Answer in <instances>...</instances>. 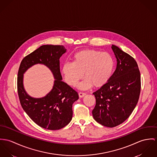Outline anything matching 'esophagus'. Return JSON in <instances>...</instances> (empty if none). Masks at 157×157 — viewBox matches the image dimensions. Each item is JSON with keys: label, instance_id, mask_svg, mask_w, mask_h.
Instances as JSON below:
<instances>
[{"label": "esophagus", "instance_id": "obj_1", "mask_svg": "<svg viewBox=\"0 0 157 157\" xmlns=\"http://www.w3.org/2000/svg\"><path fill=\"white\" fill-rule=\"evenodd\" d=\"M78 94H79V96L80 97V98H83L84 96H86V93H82V92H79V93H78Z\"/></svg>", "mask_w": 157, "mask_h": 157}]
</instances>
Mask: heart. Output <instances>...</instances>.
<instances>
[{
    "label": "heart",
    "mask_w": 157,
    "mask_h": 157,
    "mask_svg": "<svg viewBox=\"0 0 157 157\" xmlns=\"http://www.w3.org/2000/svg\"><path fill=\"white\" fill-rule=\"evenodd\" d=\"M116 67V61L109 53L96 49H86L76 53L73 62H66L62 66V74L71 87H76L84 76L86 78L78 86L82 90L94 86L100 88L111 79Z\"/></svg>",
    "instance_id": "1"
}]
</instances>
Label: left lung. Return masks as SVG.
Wrapping results in <instances>:
<instances>
[{"mask_svg":"<svg viewBox=\"0 0 157 157\" xmlns=\"http://www.w3.org/2000/svg\"><path fill=\"white\" fill-rule=\"evenodd\" d=\"M111 48L117 67L109 81L94 92L96 105L92 111L94 120L113 128L124 122L131 114L139 99L141 77L136 61L116 46Z\"/></svg>","mask_w":157,"mask_h":157,"instance_id":"1","label":"left lung"}]
</instances>
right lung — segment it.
I'll list each match as a JSON object with an SVG mask.
<instances>
[{
    "instance_id": "1",
    "label": "right lung",
    "mask_w": 157,
    "mask_h": 157,
    "mask_svg": "<svg viewBox=\"0 0 157 157\" xmlns=\"http://www.w3.org/2000/svg\"><path fill=\"white\" fill-rule=\"evenodd\" d=\"M66 52L62 45H43L22 59L18 71V94L23 109L36 124L49 130L60 129L70 123L72 105L79 98L78 93L62 81L59 58ZM36 63L47 66L56 79L52 90L41 98L29 96L22 84L24 72Z\"/></svg>"
}]
</instances>
